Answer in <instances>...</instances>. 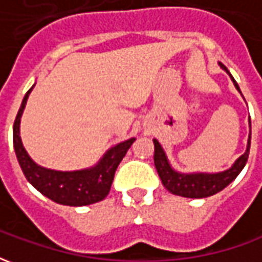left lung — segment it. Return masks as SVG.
<instances>
[{"mask_svg": "<svg viewBox=\"0 0 262 262\" xmlns=\"http://www.w3.org/2000/svg\"><path fill=\"white\" fill-rule=\"evenodd\" d=\"M220 67L225 70L227 74L230 75L231 81L234 82V86L240 91V88L237 85L236 80L231 77L229 70L225 66L219 63ZM250 122V120H248ZM251 127V123H250ZM154 142V165L156 170L159 172V177L163 185L167 188V191H170L174 195H180L184 198H206L212 196L214 193L220 192L222 189H225L231 181L236 180V177L242 172L244 165L247 163L248 154H250V143H251V133L248 136L247 148L243 156H240L236 160V163L231 165L229 170L222 171V172H214V174H208V172H192V174H184L178 172L171 167L170 161L165 156V151L161 147L156 139Z\"/></svg>", "mask_w": 262, "mask_h": 262, "instance_id": "obj_1", "label": "left lung"}]
</instances>
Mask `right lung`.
<instances>
[{"label": "right lung", "instance_id": "1", "mask_svg": "<svg viewBox=\"0 0 262 262\" xmlns=\"http://www.w3.org/2000/svg\"><path fill=\"white\" fill-rule=\"evenodd\" d=\"M32 90L33 86L25 94L14 122L15 154L26 180L31 182L39 192L60 205L85 206V205H92L105 199L111 191L115 171L136 139L132 137L129 140L109 148L108 151L103 154L102 159L98 161V164L91 168L78 171H56L40 167L26 153L19 136L20 116L25 109L26 101Z\"/></svg>", "mask_w": 262, "mask_h": 262}]
</instances>
